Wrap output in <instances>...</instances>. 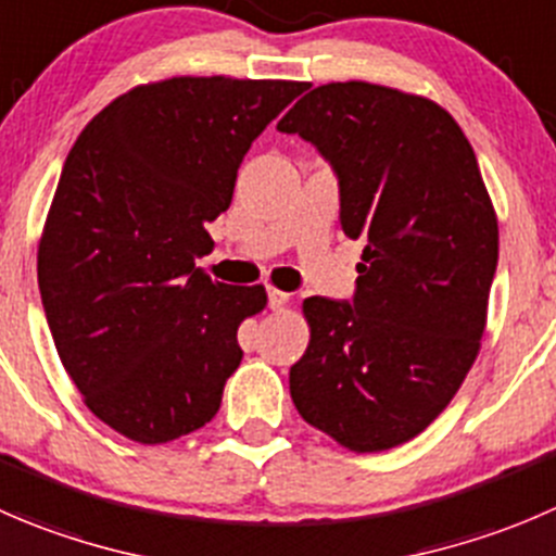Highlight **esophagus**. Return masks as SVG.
Here are the masks:
<instances>
[{
    "mask_svg": "<svg viewBox=\"0 0 556 556\" xmlns=\"http://www.w3.org/2000/svg\"><path fill=\"white\" fill-rule=\"evenodd\" d=\"M288 301H290V293H285V290H277V288L268 290V306H271V309H282Z\"/></svg>",
    "mask_w": 556,
    "mask_h": 556,
    "instance_id": "34e87169",
    "label": "esophagus"
}]
</instances>
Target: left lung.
<instances>
[{
    "mask_svg": "<svg viewBox=\"0 0 556 556\" xmlns=\"http://www.w3.org/2000/svg\"><path fill=\"white\" fill-rule=\"evenodd\" d=\"M277 129L331 163L344 236L366 244L353 301H304L290 396L355 454L396 448L448 407L481 350L500 230L476 152L438 102L366 80L317 86Z\"/></svg>",
    "mask_w": 556,
    "mask_h": 556,
    "instance_id": "left-lung-1",
    "label": "left lung"
}]
</instances>
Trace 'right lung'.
<instances>
[{
	"instance_id": "right-lung-1",
	"label": "right lung",
	"mask_w": 556,
	"mask_h": 556,
	"mask_svg": "<svg viewBox=\"0 0 556 556\" xmlns=\"http://www.w3.org/2000/svg\"><path fill=\"white\" fill-rule=\"evenodd\" d=\"M299 80H157L102 108L64 160L37 250L53 344L84 404L141 445L206 427L263 285L195 266L252 141Z\"/></svg>"
}]
</instances>
